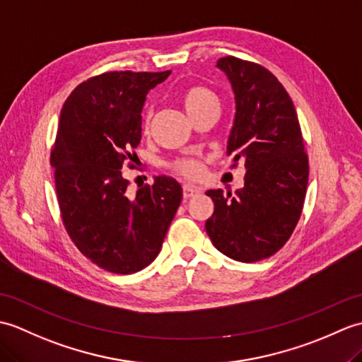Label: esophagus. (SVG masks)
Here are the masks:
<instances>
[{
	"label": "esophagus",
	"instance_id": "34e87169",
	"mask_svg": "<svg viewBox=\"0 0 362 362\" xmlns=\"http://www.w3.org/2000/svg\"><path fill=\"white\" fill-rule=\"evenodd\" d=\"M202 189L193 185H183V199H191L197 194H201Z\"/></svg>",
	"mask_w": 362,
	"mask_h": 362
}]
</instances>
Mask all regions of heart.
<instances>
[{
  "label": "heart",
  "instance_id": "obj_1",
  "mask_svg": "<svg viewBox=\"0 0 362 362\" xmlns=\"http://www.w3.org/2000/svg\"><path fill=\"white\" fill-rule=\"evenodd\" d=\"M182 105L185 112L188 113V117L191 119L197 118L199 115H202L205 112H209L211 109H218L219 107V98L214 91L205 86H191L182 93ZM153 117L152 109H148L144 113V121H143V127L144 130H149L151 127V121ZM169 169L173 173L179 174L185 179H197L202 174V163L199 161L196 157H177L174 158L171 163H169Z\"/></svg>",
  "mask_w": 362,
  "mask_h": 362
}]
</instances>
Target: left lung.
I'll list each match as a JSON object with an SVG mask.
<instances>
[{"instance_id": "1", "label": "left lung", "mask_w": 362, "mask_h": 362, "mask_svg": "<svg viewBox=\"0 0 362 362\" xmlns=\"http://www.w3.org/2000/svg\"><path fill=\"white\" fill-rule=\"evenodd\" d=\"M218 66L236 99L227 153L245 175L236 194L206 191L214 211L205 228L221 253L253 263L272 257L294 232L308 187V153L294 103L267 68L235 56L221 57Z\"/></svg>"}]
</instances>
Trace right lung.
Masks as SVG:
<instances>
[{"instance_id":"obj_1","label":"right lung","mask_w":362,"mask_h":362,"mask_svg":"<svg viewBox=\"0 0 362 362\" xmlns=\"http://www.w3.org/2000/svg\"><path fill=\"white\" fill-rule=\"evenodd\" d=\"M171 71H107L66 98L51 149L64 227L76 247L107 272L149 266L182 202L180 183L156 177L129 194L122 166L134 168L146 95Z\"/></svg>"}]
</instances>
